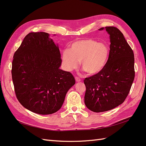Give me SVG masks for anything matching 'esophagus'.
<instances>
[{"mask_svg": "<svg viewBox=\"0 0 146 146\" xmlns=\"http://www.w3.org/2000/svg\"><path fill=\"white\" fill-rule=\"evenodd\" d=\"M75 78H76V82H79L81 81V79L80 78V77H75Z\"/></svg>", "mask_w": 146, "mask_h": 146, "instance_id": "esophagus-1", "label": "esophagus"}]
</instances>
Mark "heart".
Returning a JSON list of instances; mask_svg holds the SVG:
<instances>
[{"mask_svg": "<svg viewBox=\"0 0 146 146\" xmlns=\"http://www.w3.org/2000/svg\"><path fill=\"white\" fill-rule=\"evenodd\" d=\"M108 47L93 39H77L70 46V49L63 52L62 59L64 68L68 70L76 69L78 62L82 68L89 75L99 72L107 63L109 57Z\"/></svg>", "mask_w": 146, "mask_h": 146, "instance_id": "heart-1", "label": "heart"}]
</instances>
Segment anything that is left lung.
Wrapping results in <instances>:
<instances>
[{
	"mask_svg": "<svg viewBox=\"0 0 146 146\" xmlns=\"http://www.w3.org/2000/svg\"><path fill=\"white\" fill-rule=\"evenodd\" d=\"M105 29L111 42L107 62L99 72L84 80L85 104L96 113L108 111L122 104L129 93L135 74L133 52L122 33L115 27Z\"/></svg>",
	"mask_w": 146,
	"mask_h": 146,
	"instance_id": "obj_1",
	"label": "left lung"
}]
</instances>
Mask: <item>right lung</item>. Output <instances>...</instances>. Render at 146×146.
<instances>
[{
	"mask_svg": "<svg viewBox=\"0 0 146 146\" xmlns=\"http://www.w3.org/2000/svg\"><path fill=\"white\" fill-rule=\"evenodd\" d=\"M46 32L27 35L15 52L11 75L16 96L24 107L39 114L61 108L68 91L76 83L61 66L58 47Z\"/></svg>",
	"mask_w": 146,
	"mask_h": 146,
	"instance_id": "add662e5",
	"label": "right lung"
}]
</instances>
